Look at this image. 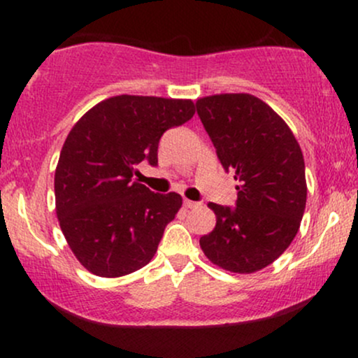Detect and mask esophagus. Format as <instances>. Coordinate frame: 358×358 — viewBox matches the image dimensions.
Segmentation results:
<instances>
[{"instance_id":"1","label":"esophagus","mask_w":358,"mask_h":358,"mask_svg":"<svg viewBox=\"0 0 358 358\" xmlns=\"http://www.w3.org/2000/svg\"><path fill=\"white\" fill-rule=\"evenodd\" d=\"M183 205H185V207H187V208H196L200 203H199V202H193V200L185 199V200H183Z\"/></svg>"}]
</instances>
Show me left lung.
I'll list each match as a JSON object with an SVG mask.
<instances>
[{"label": "left lung", "instance_id": "1", "mask_svg": "<svg viewBox=\"0 0 358 358\" xmlns=\"http://www.w3.org/2000/svg\"><path fill=\"white\" fill-rule=\"evenodd\" d=\"M196 113L222 166L239 182L236 208L208 203L217 224L200 248L222 269L256 273L298 234L308 192L301 148L285 119L252 94L202 97Z\"/></svg>", "mask_w": 358, "mask_h": 358}]
</instances>
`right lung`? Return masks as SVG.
Masks as SVG:
<instances>
[{
    "label": "right lung",
    "mask_w": 358,
    "mask_h": 358,
    "mask_svg": "<svg viewBox=\"0 0 358 358\" xmlns=\"http://www.w3.org/2000/svg\"><path fill=\"white\" fill-rule=\"evenodd\" d=\"M195 114L190 99L114 96L82 116L55 168V210L69 248L89 273L119 278L146 266L182 207V196L134 182L158 163V143Z\"/></svg>",
    "instance_id": "obj_1"
}]
</instances>
